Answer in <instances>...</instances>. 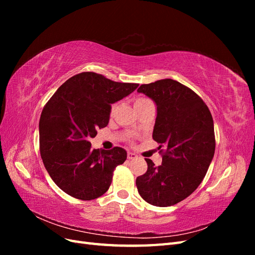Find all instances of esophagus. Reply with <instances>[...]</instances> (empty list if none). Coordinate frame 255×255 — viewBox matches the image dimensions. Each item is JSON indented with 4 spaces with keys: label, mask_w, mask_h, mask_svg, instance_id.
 <instances>
[{
    "label": "esophagus",
    "mask_w": 255,
    "mask_h": 255,
    "mask_svg": "<svg viewBox=\"0 0 255 255\" xmlns=\"http://www.w3.org/2000/svg\"><path fill=\"white\" fill-rule=\"evenodd\" d=\"M137 157V155L135 153L132 152H128V159H135Z\"/></svg>",
    "instance_id": "obj_1"
}]
</instances>
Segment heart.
<instances>
[{
  "label": "heart",
  "mask_w": 255,
  "mask_h": 255,
  "mask_svg": "<svg viewBox=\"0 0 255 255\" xmlns=\"http://www.w3.org/2000/svg\"><path fill=\"white\" fill-rule=\"evenodd\" d=\"M139 100H143V99H138V100H137V101H139ZM114 111H115V105H114V106L112 107V113H113Z\"/></svg>",
  "instance_id": "heart-1"
}]
</instances>
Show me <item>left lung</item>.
Returning <instances> with one entry per match:
<instances>
[{"label":"left lung","mask_w":255,"mask_h":255,"mask_svg":"<svg viewBox=\"0 0 255 255\" xmlns=\"http://www.w3.org/2000/svg\"><path fill=\"white\" fill-rule=\"evenodd\" d=\"M157 106L153 139L164 146L161 165L146 158V172L136 179L145 202L171 206L194 192L207 172L215 153L212 114L195 91L171 79L142 84L137 90Z\"/></svg>","instance_id":"1"}]
</instances>
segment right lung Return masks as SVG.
<instances>
[{
  "mask_svg": "<svg viewBox=\"0 0 255 255\" xmlns=\"http://www.w3.org/2000/svg\"><path fill=\"white\" fill-rule=\"evenodd\" d=\"M138 87L95 72L67 80L44 105L39 120V148L51 179L73 198L94 200L109 190L115 168L127 159L120 146L92 149L90 138L110 121L112 104Z\"/></svg>",
  "mask_w": 255,
  "mask_h": 255,
  "instance_id": "1",
  "label": "right lung"
}]
</instances>
